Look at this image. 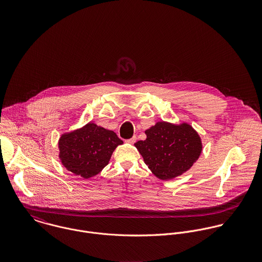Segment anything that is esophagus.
Instances as JSON below:
<instances>
[{
	"label": "esophagus",
	"mask_w": 262,
	"mask_h": 262,
	"mask_svg": "<svg viewBox=\"0 0 262 262\" xmlns=\"http://www.w3.org/2000/svg\"><path fill=\"white\" fill-rule=\"evenodd\" d=\"M136 139H137L136 136H133V137H131L130 139H127L126 142H127V143H130V144H134V143L136 142Z\"/></svg>",
	"instance_id": "esophagus-1"
}]
</instances>
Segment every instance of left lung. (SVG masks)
Instances as JSON below:
<instances>
[{"mask_svg": "<svg viewBox=\"0 0 262 262\" xmlns=\"http://www.w3.org/2000/svg\"><path fill=\"white\" fill-rule=\"evenodd\" d=\"M135 143L152 173L162 181L182 176L198 160L202 141L190 125L157 122Z\"/></svg>", "mask_w": 262, "mask_h": 262, "instance_id": "left-lung-1", "label": "left lung"}]
</instances>
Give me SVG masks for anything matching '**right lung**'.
I'll use <instances>...</instances> for the list:
<instances>
[{"mask_svg":"<svg viewBox=\"0 0 262 262\" xmlns=\"http://www.w3.org/2000/svg\"><path fill=\"white\" fill-rule=\"evenodd\" d=\"M123 141L115 132L89 123L80 129L62 134L59 158L63 166L83 179L97 176L109 163L113 151Z\"/></svg>","mask_w":262,"mask_h":262,"instance_id":"1","label":"right lung"}]
</instances>
